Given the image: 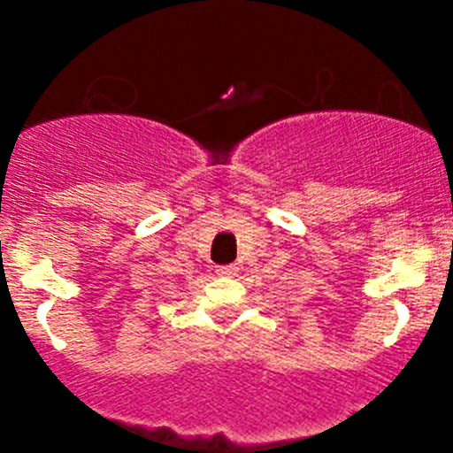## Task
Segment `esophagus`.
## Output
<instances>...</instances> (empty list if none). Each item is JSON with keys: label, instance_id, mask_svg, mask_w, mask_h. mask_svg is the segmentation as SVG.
Masks as SVG:
<instances>
[{"label": "esophagus", "instance_id": "esophagus-1", "mask_svg": "<svg viewBox=\"0 0 453 453\" xmlns=\"http://www.w3.org/2000/svg\"><path fill=\"white\" fill-rule=\"evenodd\" d=\"M236 272H239V269H236L234 265H226V267H219V269H217L219 276H227V278L236 276Z\"/></svg>", "mask_w": 453, "mask_h": 453}]
</instances>
